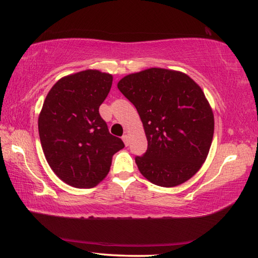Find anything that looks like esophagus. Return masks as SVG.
<instances>
[{
	"label": "esophagus",
	"mask_w": 258,
	"mask_h": 258,
	"mask_svg": "<svg viewBox=\"0 0 258 258\" xmlns=\"http://www.w3.org/2000/svg\"><path fill=\"white\" fill-rule=\"evenodd\" d=\"M121 139H123V141H124V143H125V146L127 147V146H128V143H130V141H128V140H130V137H128V135H127V134H125V135H123V138H121Z\"/></svg>",
	"instance_id": "34e87169"
}]
</instances>
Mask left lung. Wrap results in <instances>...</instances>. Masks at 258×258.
I'll return each mask as SVG.
<instances>
[{"mask_svg":"<svg viewBox=\"0 0 258 258\" xmlns=\"http://www.w3.org/2000/svg\"><path fill=\"white\" fill-rule=\"evenodd\" d=\"M117 87L140 115L147 152L135 157L140 173L156 185H180L206 160L214 115L202 87L186 74L149 68L121 78Z\"/></svg>","mask_w":258,"mask_h":258,"instance_id":"8db88e82","label":"left lung"}]
</instances>
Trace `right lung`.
<instances>
[{
    "mask_svg": "<svg viewBox=\"0 0 258 258\" xmlns=\"http://www.w3.org/2000/svg\"><path fill=\"white\" fill-rule=\"evenodd\" d=\"M112 75L87 69L51 87L38 116V133L50 167L74 187H93L107 176L112 156L124 148L99 113Z\"/></svg>",
    "mask_w": 258,
    "mask_h": 258,
    "instance_id": "right-lung-1",
    "label": "right lung"
}]
</instances>
